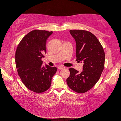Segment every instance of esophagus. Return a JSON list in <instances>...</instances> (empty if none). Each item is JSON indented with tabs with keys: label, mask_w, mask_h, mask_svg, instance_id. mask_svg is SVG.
I'll list each match as a JSON object with an SVG mask.
<instances>
[{
	"label": "esophagus",
	"mask_w": 121,
	"mask_h": 121,
	"mask_svg": "<svg viewBox=\"0 0 121 121\" xmlns=\"http://www.w3.org/2000/svg\"><path fill=\"white\" fill-rule=\"evenodd\" d=\"M65 69V66H62V65L59 66L58 67V70H62V69Z\"/></svg>",
	"instance_id": "esophagus-1"
}]
</instances>
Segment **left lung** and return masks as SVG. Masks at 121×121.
<instances>
[{
  "label": "left lung",
  "mask_w": 121,
  "mask_h": 121,
  "mask_svg": "<svg viewBox=\"0 0 121 121\" xmlns=\"http://www.w3.org/2000/svg\"><path fill=\"white\" fill-rule=\"evenodd\" d=\"M76 43V60L83 61V71L79 73L70 68V75L66 79L68 86L78 93H84L91 89L98 81L104 67L105 53L100 42L89 31L70 30Z\"/></svg>",
  "instance_id": "left-lung-1"
}]
</instances>
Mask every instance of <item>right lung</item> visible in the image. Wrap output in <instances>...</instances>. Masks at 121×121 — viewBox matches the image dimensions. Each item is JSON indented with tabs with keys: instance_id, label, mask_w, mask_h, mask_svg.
<instances>
[{
	"instance_id": "1",
	"label": "right lung",
	"mask_w": 121,
	"mask_h": 121,
	"mask_svg": "<svg viewBox=\"0 0 121 121\" xmlns=\"http://www.w3.org/2000/svg\"><path fill=\"white\" fill-rule=\"evenodd\" d=\"M52 32L35 30L28 33L18 45L15 55L18 75L27 89L36 93L50 88L56 67L42 65V58L46 53V40Z\"/></svg>"
}]
</instances>
